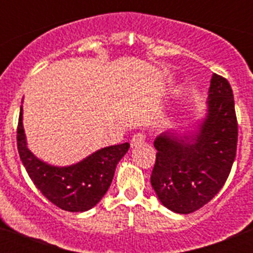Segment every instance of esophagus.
Masks as SVG:
<instances>
[{
	"label": "esophagus",
	"mask_w": 253,
	"mask_h": 253,
	"mask_svg": "<svg viewBox=\"0 0 253 253\" xmlns=\"http://www.w3.org/2000/svg\"><path fill=\"white\" fill-rule=\"evenodd\" d=\"M146 134L144 133H137L134 134L133 138H131L130 140V146L131 147H138L140 146V144H143V143L146 142Z\"/></svg>",
	"instance_id": "esophagus-1"
}]
</instances>
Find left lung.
Listing matches in <instances>:
<instances>
[{
    "label": "left lung",
    "instance_id": "obj_1",
    "mask_svg": "<svg viewBox=\"0 0 253 253\" xmlns=\"http://www.w3.org/2000/svg\"><path fill=\"white\" fill-rule=\"evenodd\" d=\"M238 124L229 82L213 73L208 115L194 137L161 134L151 184L169 210L194 213L211 200L225 184L236 158Z\"/></svg>",
    "mask_w": 253,
    "mask_h": 253
}]
</instances>
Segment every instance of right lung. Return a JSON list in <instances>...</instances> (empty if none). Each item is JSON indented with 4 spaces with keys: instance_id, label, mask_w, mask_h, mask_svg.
Here are the masks:
<instances>
[{
    "instance_id": "add662e5",
    "label": "right lung",
    "mask_w": 253,
    "mask_h": 253,
    "mask_svg": "<svg viewBox=\"0 0 253 253\" xmlns=\"http://www.w3.org/2000/svg\"><path fill=\"white\" fill-rule=\"evenodd\" d=\"M16 139L22 165L40 193L58 208L73 213L86 211L101 200L110 187L116 165L130 147L129 143H123L100 149L73 166H50L38 160L26 146L22 106Z\"/></svg>"
}]
</instances>
